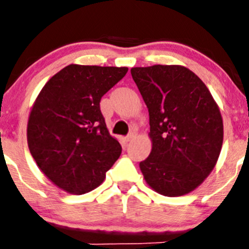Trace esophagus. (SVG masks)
Returning a JSON list of instances; mask_svg holds the SVG:
<instances>
[{"instance_id": "esophagus-1", "label": "esophagus", "mask_w": 249, "mask_h": 249, "mask_svg": "<svg viewBox=\"0 0 249 249\" xmlns=\"http://www.w3.org/2000/svg\"><path fill=\"white\" fill-rule=\"evenodd\" d=\"M134 137H135V132H130L129 134L125 137V142H130L132 139H134Z\"/></svg>"}]
</instances>
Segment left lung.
I'll return each mask as SVG.
<instances>
[{
    "instance_id": "left-lung-1",
    "label": "left lung",
    "mask_w": 249,
    "mask_h": 249,
    "mask_svg": "<svg viewBox=\"0 0 249 249\" xmlns=\"http://www.w3.org/2000/svg\"><path fill=\"white\" fill-rule=\"evenodd\" d=\"M149 109V157L139 163L145 181L168 197L195 190L213 171L224 128L220 110L205 83L180 65L132 68Z\"/></svg>"
}]
</instances>
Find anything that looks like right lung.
I'll list each match as a JSON object with an SVG mask.
<instances>
[{
  "instance_id": "right-lung-1",
  "label": "right lung",
  "mask_w": 249,
  "mask_h": 249,
  "mask_svg": "<svg viewBox=\"0 0 249 249\" xmlns=\"http://www.w3.org/2000/svg\"><path fill=\"white\" fill-rule=\"evenodd\" d=\"M127 71L71 64L36 98L28 122L29 150L42 173L66 193L94 190L121 155L100 111V99Z\"/></svg>"
}]
</instances>
